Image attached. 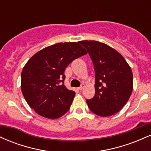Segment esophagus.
<instances>
[{"mask_svg":"<svg viewBox=\"0 0 151 151\" xmlns=\"http://www.w3.org/2000/svg\"><path fill=\"white\" fill-rule=\"evenodd\" d=\"M84 86H85V85H84V84H81V86H79V87L78 88V89H79V90H82L84 88Z\"/></svg>","mask_w":151,"mask_h":151,"instance_id":"esophagus-1","label":"esophagus"}]
</instances>
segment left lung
<instances>
[{"instance_id": "1", "label": "left lung", "mask_w": 151, "mask_h": 151, "mask_svg": "<svg viewBox=\"0 0 151 151\" xmlns=\"http://www.w3.org/2000/svg\"><path fill=\"white\" fill-rule=\"evenodd\" d=\"M92 60L95 71V94L86 100L88 106L99 116L118 113L133 91V73L124 57L110 46L98 41H80Z\"/></svg>"}]
</instances>
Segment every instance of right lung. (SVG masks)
I'll list each match as a JSON object with an SVG mask.
<instances>
[{"mask_svg":"<svg viewBox=\"0 0 151 151\" xmlns=\"http://www.w3.org/2000/svg\"><path fill=\"white\" fill-rule=\"evenodd\" d=\"M80 42L47 47L27 61L21 73V91L36 113L56 119L69 111L75 92L64 84L66 67L87 52Z\"/></svg>","mask_w":151,"mask_h":151,"instance_id":"1","label":"right lung"}]
</instances>
